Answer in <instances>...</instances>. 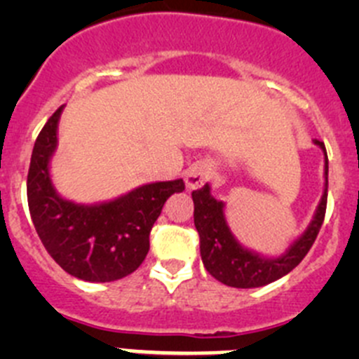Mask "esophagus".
Listing matches in <instances>:
<instances>
[{
  "instance_id": "1",
  "label": "esophagus",
  "mask_w": 359,
  "mask_h": 359,
  "mask_svg": "<svg viewBox=\"0 0 359 359\" xmlns=\"http://www.w3.org/2000/svg\"><path fill=\"white\" fill-rule=\"evenodd\" d=\"M210 177H212V170L208 168V165H205V163H196V165H193L186 172V186L189 187V189H198V187H201Z\"/></svg>"
}]
</instances>
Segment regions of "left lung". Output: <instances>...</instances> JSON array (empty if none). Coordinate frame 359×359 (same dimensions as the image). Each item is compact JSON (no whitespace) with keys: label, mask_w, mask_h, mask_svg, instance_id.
<instances>
[{"label":"left lung","mask_w":359,"mask_h":359,"mask_svg":"<svg viewBox=\"0 0 359 359\" xmlns=\"http://www.w3.org/2000/svg\"><path fill=\"white\" fill-rule=\"evenodd\" d=\"M314 144L325 151V193L316 210L313 222L306 233L288 248L285 255L278 259H264L257 253L248 252L234 240L224 219V203L217 201L210 194V186L205 184L201 189L193 191L194 201V226L200 234L201 259L206 271L215 280L227 287L255 288L280 280L285 274L295 269L307 255L318 233L323 226L327 213L328 191V156L325 144L314 140Z\"/></svg>","instance_id":"obj_1"}]
</instances>
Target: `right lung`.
<instances>
[{
  "label": "right lung",
  "instance_id": "1",
  "mask_svg": "<svg viewBox=\"0 0 359 359\" xmlns=\"http://www.w3.org/2000/svg\"><path fill=\"white\" fill-rule=\"evenodd\" d=\"M59 107L39 132L27 173V203L43 247L71 276L95 283L132 274L149 252V234L182 179L139 187L102 205H76L55 193L48 163L57 146Z\"/></svg>",
  "mask_w": 359,
  "mask_h": 359
}]
</instances>
